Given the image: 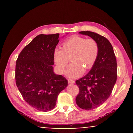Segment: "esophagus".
<instances>
[{
  "mask_svg": "<svg viewBox=\"0 0 133 133\" xmlns=\"http://www.w3.org/2000/svg\"><path fill=\"white\" fill-rule=\"evenodd\" d=\"M68 82L69 83H70V84H74V83H75V81L74 80H71V79H69L68 80Z\"/></svg>",
  "mask_w": 133,
  "mask_h": 133,
  "instance_id": "obj_1",
  "label": "esophagus"
}]
</instances>
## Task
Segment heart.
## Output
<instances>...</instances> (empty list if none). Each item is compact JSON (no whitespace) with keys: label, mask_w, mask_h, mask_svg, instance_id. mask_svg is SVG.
<instances>
[{"label":"heart","mask_w":133,"mask_h":133,"mask_svg":"<svg viewBox=\"0 0 133 133\" xmlns=\"http://www.w3.org/2000/svg\"><path fill=\"white\" fill-rule=\"evenodd\" d=\"M98 53L99 46L95 40L75 36L65 41L62 49H56L54 60L58 71L63 73L71 59L66 75L76 78L82 75L84 69L89 70L94 66Z\"/></svg>","instance_id":"heart-1"}]
</instances>
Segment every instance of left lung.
<instances>
[{"mask_svg": "<svg viewBox=\"0 0 133 133\" xmlns=\"http://www.w3.org/2000/svg\"><path fill=\"white\" fill-rule=\"evenodd\" d=\"M79 33L91 37L99 46L94 66L86 75L76 81L79 88L76 104L82 109L92 110L103 104L111 94L117 80V61L112 45L105 37L89 31Z\"/></svg>", "mask_w": 133, "mask_h": 133, "instance_id": "left-lung-1", "label": "left lung"}]
</instances>
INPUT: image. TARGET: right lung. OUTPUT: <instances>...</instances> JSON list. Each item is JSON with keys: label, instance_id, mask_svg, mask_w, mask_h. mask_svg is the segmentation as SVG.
Instances as JSON below:
<instances>
[{"label": "right lung", "instance_id": "1", "mask_svg": "<svg viewBox=\"0 0 133 133\" xmlns=\"http://www.w3.org/2000/svg\"><path fill=\"white\" fill-rule=\"evenodd\" d=\"M59 34L39 35L24 47L16 63V84L26 102L40 111L53 109L68 82L53 72Z\"/></svg>", "mask_w": 133, "mask_h": 133}]
</instances>
